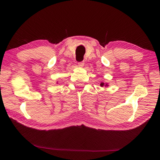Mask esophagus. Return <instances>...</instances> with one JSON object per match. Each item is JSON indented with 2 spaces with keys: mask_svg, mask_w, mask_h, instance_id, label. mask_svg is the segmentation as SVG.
Instances as JSON below:
<instances>
[{
  "mask_svg": "<svg viewBox=\"0 0 160 160\" xmlns=\"http://www.w3.org/2000/svg\"><path fill=\"white\" fill-rule=\"evenodd\" d=\"M78 64V66L80 67H82L84 66V61H82V62H79Z\"/></svg>",
  "mask_w": 160,
  "mask_h": 160,
  "instance_id": "34e87169",
  "label": "esophagus"
}]
</instances>
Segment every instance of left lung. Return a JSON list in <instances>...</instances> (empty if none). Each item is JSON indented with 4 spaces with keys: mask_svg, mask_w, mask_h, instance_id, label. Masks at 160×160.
Instances as JSON below:
<instances>
[{
    "mask_svg": "<svg viewBox=\"0 0 160 160\" xmlns=\"http://www.w3.org/2000/svg\"><path fill=\"white\" fill-rule=\"evenodd\" d=\"M104 84L103 82H102V83L100 84V85H101L102 87H103V86H104ZM106 86H107V84H106Z\"/></svg>",
    "mask_w": 160,
    "mask_h": 160,
    "instance_id": "8db88e82",
    "label": "left lung"
}]
</instances>
